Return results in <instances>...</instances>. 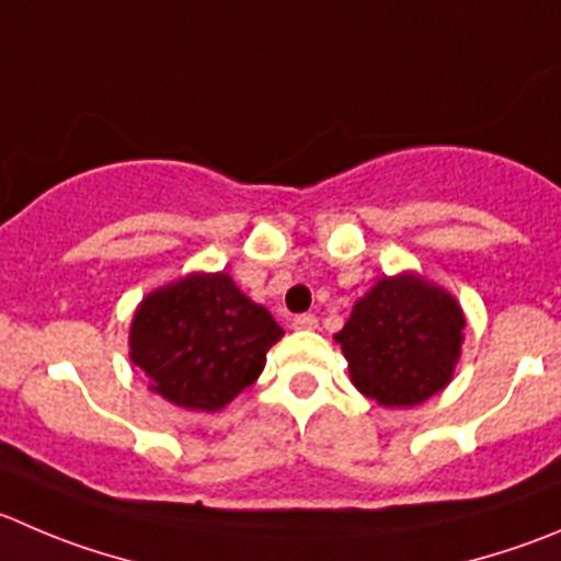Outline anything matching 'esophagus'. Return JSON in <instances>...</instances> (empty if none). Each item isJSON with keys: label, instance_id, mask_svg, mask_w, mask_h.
Instances as JSON below:
<instances>
[{"label": "esophagus", "instance_id": "esophagus-1", "mask_svg": "<svg viewBox=\"0 0 561 561\" xmlns=\"http://www.w3.org/2000/svg\"><path fill=\"white\" fill-rule=\"evenodd\" d=\"M319 319L313 313H300V317L291 319V328L295 330H317Z\"/></svg>", "mask_w": 561, "mask_h": 561}]
</instances>
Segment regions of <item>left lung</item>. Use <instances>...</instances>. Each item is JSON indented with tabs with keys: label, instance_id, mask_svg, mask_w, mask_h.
<instances>
[{
	"label": "left lung",
	"instance_id": "obj_1",
	"mask_svg": "<svg viewBox=\"0 0 561 561\" xmlns=\"http://www.w3.org/2000/svg\"><path fill=\"white\" fill-rule=\"evenodd\" d=\"M466 313L444 286L413 270L380 277L335 333L350 380L382 408H415L455 377Z\"/></svg>",
	"mask_w": 561,
	"mask_h": 561
}]
</instances>
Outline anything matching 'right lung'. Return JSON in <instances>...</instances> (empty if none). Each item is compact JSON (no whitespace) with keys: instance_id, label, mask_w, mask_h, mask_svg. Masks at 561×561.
Segmentation results:
<instances>
[{"instance_id":"1","label":"right lung","mask_w":561,"mask_h":561,"mask_svg":"<svg viewBox=\"0 0 561 561\" xmlns=\"http://www.w3.org/2000/svg\"><path fill=\"white\" fill-rule=\"evenodd\" d=\"M284 328L228 272H190L148 291L129 328V360L148 391L195 413H215L264 371Z\"/></svg>"}]
</instances>
